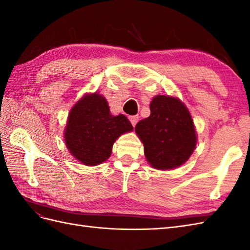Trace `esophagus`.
Here are the masks:
<instances>
[{"label":"esophagus","instance_id":"1","mask_svg":"<svg viewBox=\"0 0 250 250\" xmlns=\"http://www.w3.org/2000/svg\"><path fill=\"white\" fill-rule=\"evenodd\" d=\"M129 121H130V123L132 124V126L134 127L135 125H137V123H138L139 117H138V116H132V117H129Z\"/></svg>","mask_w":250,"mask_h":250}]
</instances>
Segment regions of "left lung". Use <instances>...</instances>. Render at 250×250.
<instances>
[{
  "mask_svg": "<svg viewBox=\"0 0 250 250\" xmlns=\"http://www.w3.org/2000/svg\"><path fill=\"white\" fill-rule=\"evenodd\" d=\"M150 111V116L135 126L147 162L157 170L179 167L188 160L197 143L190 111L177 98L163 95L153 98Z\"/></svg>",
  "mask_w": 250,
  "mask_h": 250,
  "instance_id": "8db88e82",
  "label": "left lung"
}]
</instances>
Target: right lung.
<instances>
[{
  "label": "right lung",
  "instance_id": "obj_1",
  "mask_svg": "<svg viewBox=\"0 0 250 250\" xmlns=\"http://www.w3.org/2000/svg\"><path fill=\"white\" fill-rule=\"evenodd\" d=\"M133 127L124 115L112 116L106 99L86 94L74 105L64 129L65 146L85 166H97L111 154L113 143Z\"/></svg>",
  "mask_w": 250,
  "mask_h": 250
}]
</instances>
